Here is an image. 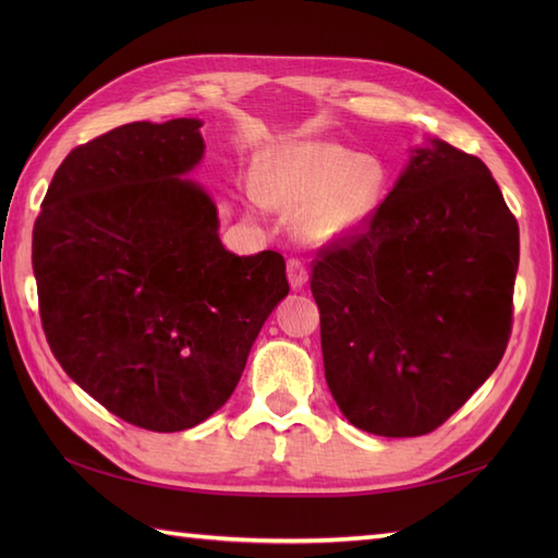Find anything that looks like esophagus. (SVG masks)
<instances>
[{
  "label": "esophagus",
  "mask_w": 558,
  "mask_h": 558,
  "mask_svg": "<svg viewBox=\"0 0 558 558\" xmlns=\"http://www.w3.org/2000/svg\"><path fill=\"white\" fill-rule=\"evenodd\" d=\"M288 280L292 290H302L306 286V280H310V272H306V266L300 258H288Z\"/></svg>",
  "instance_id": "esophagus-1"
}]
</instances>
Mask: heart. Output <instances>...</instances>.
Instances as JSON below:
<instances>
[{"mask_svg": "<svg viewBox=\"0 0 558 558\" xmlns=\"http://www.w3.org/2000/svg\"><path fill=\"white\" fill-rule=\"evenodd\" d=\"M386 174L376 160L330 141H304L272 158L260 182L246 189L248 201H268L300 216L302 232L314 242H336L357 232L384 198Z\"/></svg>", "mask_w": 558, "mask_h": 558, "instance_id": "heart-1", "label": "heart"}]
</instances>
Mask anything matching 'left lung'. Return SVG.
<instances>
[{"instance_id":"obj_1","label":"left lung","mask_w":558,"mask_h":558,"mask_svg":"<svg viewBox=\"0 0 558 558\" xmlns=\"http://www.w3.org/2000/svg\"><path fill=\"white\" fill-rule=\"evenodd\" d=\"M518 222L487 165L434 138L366 228L318 248L330 396L362 432L424 436L487 381L513 324Z\"/></svg>"}]
</instances>
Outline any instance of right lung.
Returning a JSON list of instances; mask_svg holds the SVG:
<instances>
[{"mask_svg":"<svg viewBox=\"0 0 558 558\" xmlns=\"http://www.w3.org/2000/svg\"><path fill=\"white\" fill-rule=\"evenodd\" d=\"M198 120L132 122L74 148L33 228L45 338L117 417L184 432L240 384L260 326L290 292L278 252L236 256L218 210L180 174L204 156Z\"/></svg>","mask_w":558,"mask_h":558,"instance_id":"add662e5","label":"right lung"}]
</instances>
